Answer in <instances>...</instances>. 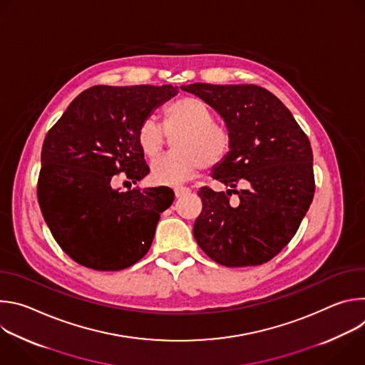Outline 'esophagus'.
<instances>
[{"label": "esophagus", "mask_w": 365, "mask_h": 365, "mask_svg": "<svg viewBox=\"0 0 365 365\" xmlns=\"http://www.w3.org/2000/svg\"><path fill=\"white\" fill-rule=\"evenodd\" d=\"M187 193H190V189H189V187H185V186H178V187H175V196H176V197H182V196H185V195H187Z\"/></svg>", "instance_id": "34e87169"}]
</instances>
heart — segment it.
Instances as JSON below:
<instances>
[{
	"label": "heart",
	"instance_id": "heart-1",
	"mask_svg": "<svg viewBox=\"0 0 365 365\" xmlns=\"http://www.w3.org/2000/svg\"><path fill=\"white\" fill-rule=\"evenodd\" d=\"M181 135L175 141L178 153L154 160L150 168L151 180L158 185L176 186L192 179L200 169L222 162L231 148L230 131L215 123L214 113L205 102L193 96H182L165 110V125L154 117L141 121L137 144L148 159L160 154L168 134Z\"/></svg>",
	"mask_w": 365,
	"mask_h": 365
}]
</instances>
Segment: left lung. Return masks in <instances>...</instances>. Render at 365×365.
<instances>
[{
  "label": "left lung",
  "mask_w": 365,
  "mask_h": 365,
  "mask_svg": "<svg viewBox=\"0 0 365 365\" xmlns=\"http://www.w3.org/2000/svg\"><path fill=\"white\" fill-rule=\"evenodd\" d=\"M225 121L231 148L212 178L227 192H197L202 212L193 235L202 251L227 267L270 262L296 234L315 193L314 154L283 102L257 85H183ZM238 182L247 190H236ZM234 192L237 201L229 200Z\"/></svg>",
  "instance_id": "left-lung-1"
}]
</instances>
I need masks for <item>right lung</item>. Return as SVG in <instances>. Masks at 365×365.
Segmentation results:
<instances>
[{"label": "right lung", "instance_id": "1", "mask_svg": "<svg viewBox=\"0 0 365 365\" xmlns=\"http://www.w3.org/2000/svg\"><path fill=\"white\" fill-rule=\"evenodd\" d=\"M178 92L172 85H96L79 93L46 134L37 199L51 235L78 264L118 272L150 250L173 190L120 192L111 183L118 173L133 183L148 175L137 130Z\"/></svg>", "mask_w": 365, "mask_h": 365}]
</instances>
